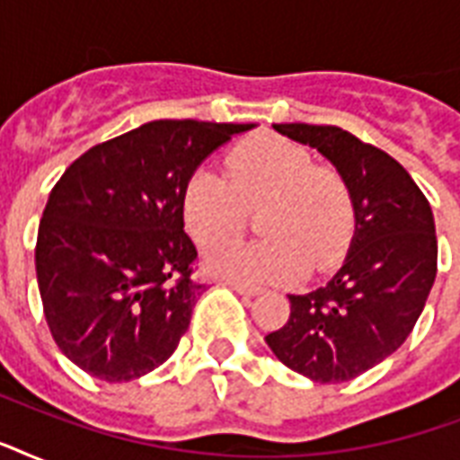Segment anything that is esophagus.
<instances>
[{
	"instance_id": "1",
	"label": "esophagus",
	"mask_w": 460,
	"mask_h": 460,
	"mask_svg": "<svg viewBox=\"0 0 460 460\" xmlns=\"http://www.w3.org/2000/svg\"><path fill=\"white\" fill-rule=\"evenodd\" d=\"M224 284H226L229 288H234V291L241 296H258L260 294V287H251V284H243V281L229 279V281H224Z\"/></svg>"
}]
</instances>
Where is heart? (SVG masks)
Listing matches in <instances>:
<instances>
[{
  "mask_svg": "<svg viewBox=\"0 0 460 460\" xmlns=\"http://www.w3.org/2000/svg\"><path fill=\"white\" fill-rule=\"evenodd\" d=\"M260 205L265 238L209 252L205 272L243 284L294 281L307 267H332L349 245L353 200L343 176L279 136L243 140L229 153L226 176L200 169L181 198L188 234L202 248L229 243Z\"/></svg>",
  "mask_w": 460,
  "mask_h": 460,
  "instance_id": "1",
  "label": "heart"
}]
</instances>
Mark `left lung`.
Wrapping results in <instances>:
<instances>
[{
    "label": "left lung",
    "instance_id": "left-lung-1",
    "mask_svg": "<svg viewBox=\"0 0 460 460\" xmlns=\"http://www.w3.org/2000/svg\"><path fill=\"white\" fill-rule=\"evenodd\" d=\"M341 173L356 229L339 272L310 294L288 296L291 314L267 346L303 377L336 385L363 375L406 341L437 277L435 217L411 173L336 126L274 124Z\"/></svg>",
    "mask_w": 460,
    "mask_h": 460
}]
</instances>
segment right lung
<instances>
[{"label": "right lung", "mask_w": 460, "mask_h": 460, "mask_svg": "<svg viewBox=\"0 0 460 460\" xmlns=\"http://www.w3.org/2000/svg\"><path fill=\"white\" fill-rule=\"evenodd\" d=\"M255 124L159 119L90 147L49 193L35 270L61 353L104 382L164 363L190 324L200 284L181 198L195 169Z\"/></svg>", "instance_id": "obj_1"}]
</instances>
